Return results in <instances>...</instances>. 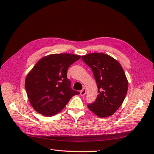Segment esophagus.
<instances>
[{
	"label": "esophagus",
	"instance_id": "1",
	"mask_svg": "<svg viewBox=\"0 0 154 154\" xmlns=\"http://www.w3.org/2000/svg\"><path fill=\"white\" fill-rule=\"evenodd\" d=\"M85 93H86V89H85V88H83V89L80 92V94L82 96H83L85 94Z\"/></svg>",
	"mask_w": 154,
	"mask_h": 154
}]
</instances>
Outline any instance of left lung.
I'll return each instance as SVG.
<instances>
[{
    "label": "left lung",
    "instance_id": "obj_1",
    "mask_svg": "<svg viewBox=\"0 0 154 154\" xmlns=\"http://www.w3.org/2000/svg\"><path fill=\"white\" fill-rule=\"evenodd\" d=\"M82 58L92 69L98 87L96 101L88 107L99 118L112 116L122 105L127 94L128 82L123 68L105 54H88Z\"/></svg>",
    "mask_w": 154,
    "mask_h": 154
}]
</instances>
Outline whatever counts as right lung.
<instances>
[{
	"instance_id": "1",
	"label": "right lung",
	"mask_w": 154,
	"mask_h": 154,
	"mask_svg": "<svg viewBox=\"0 0 154 154\" xmlns=\"http://www.w3.org/2000/svg\"><path fill=\"white\" fill-rule=\"evenodd\" d=\"M81 58L71 54H51L39 60L28 72L25 88L30 105L43 116L59 113L72 96L79 94L71 88L67 70Z\"/></svg>"
}]
</instances>
